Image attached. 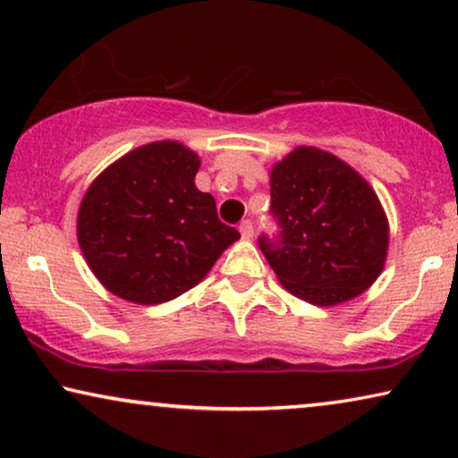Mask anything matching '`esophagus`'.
Segmentation results:
<instances>
[{
	"label": "esophagus",
	"mask_w": 458,
	"mask_h": 458,
	"mask_svg": "<svg viewBox=\"0 0 458 458\" xmlns=\"http://www.w3.org/2000/svg\"><path fill=\"white\" fill-rule=\"evenodd\" d=\"M240 233L243 240H250V237L254 235V223L250 221V218H246V221L240 223Z\"/></svg>",
	"instance_id": "esophagus-1"
}]
</instances>
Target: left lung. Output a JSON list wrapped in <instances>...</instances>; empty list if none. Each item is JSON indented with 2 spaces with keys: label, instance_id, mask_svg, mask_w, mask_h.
Listing matches in <instances>:
<instances>
[{
  "label": "left lung",
  "instance_id": "8db88e82",
  "mask_svg": "<svg viewBox=\"0 0 458 458\" xmlns=\"http://www.w3.org/2000/svg\"><path fill=\"white\" fill-rule=\"evenodd\" d=\"M277 235L259 246L279 284L315 306L352 300L384 271L390 227L373 187L337 156L300 146L271 171Z\"/></svg>",
  "mask_w": 458,
  "mask_h": 458
}]
</instances>
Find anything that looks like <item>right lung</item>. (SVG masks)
<instances>
[{"label":"right lung","instance_id":"add662e5","mask_svg":"<svg viewBox=\"0 0 458 458\" xmlns=\"http://www.w3.org/2000/svg\"><path fill=\"white\" fill-rule=\"evenodd\" d=\"M199 158L179 141L124 154L87 190L77 216L81 252L106 290L162 304L202 281L235 240L216 202L196 187Z\"/></svg>","mask_w":458,"mask_h":458}]
</instances>
